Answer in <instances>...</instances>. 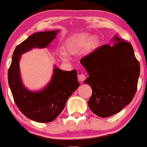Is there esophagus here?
<instances>
[{
	"instance_id": "1",
	"label": "esophagus",
	"mask_w": 147,
	"mask_h": 147,
	"mask_svg": "<svg viewBox=\"0 0 147 147\" xmlns=\"http://www.w3.org/2000/svg\"><path fill=\"white\" fill-rule=\"evenodd\" d=\"M86 75L84 74H80L78 75V80H80V82H84V80H86Z\"/></svg>"
}]
</instances>
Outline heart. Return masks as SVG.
<instances>
[{
    "instance_id": "b5f03b06",
    "label": "heart",
    "mask_w": 147,
    "mask_h": 147,
    "mask_svg": "<svg viewBox=\"0 0 147 147\" xmlns=\"http://www.w3.org/2000/svg\"><path fill=\"white\" fill-rule=\"evenodd\" d=\"M98 40L96 37L90 39L87 34H82L76 37H71L65 44V49L69 52H76L84 49L86 45L90 47H94L98 45Z\"/></svg>"
}]
</instances>
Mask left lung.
I'll list each match as a JSON object with an SVG mask.
<instances>
[{"instance_id":"obj_1","label":"left lung","mask_w":147,"mask_h":147,"mask_svg":"<svg viewBox=\"0 0 147 147\" xmlns=\"http://www.w3.org/2000/svg\"><path fill=\"white\" fill-rule=\"evenodd\" d=\"M112 41L117 43L100 46L80 60L89 74L84 82L92 90L88 106L101 118L116 114L131 102L140 75L131 44L116 36Z\"/></svg>"}]
</instances>
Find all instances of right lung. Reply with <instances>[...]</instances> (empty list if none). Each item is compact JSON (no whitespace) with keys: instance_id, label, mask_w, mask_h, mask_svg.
I'll use <instances>...</instances> for the list:
<instances>
[{"instance_id":"add662e5","label":"right lung","mask_w":147,"mask_h":147,"mask_svg":"<svg viewBox=\"0 0 147 147\" xmlns=\"http://www.w3.org/2000/svg\"><path fill=\"white\" fill-rule=\"evenodd\" d=\"M59 30L31 35L15 48L8 71V81L14 100L20 111L29 119L46 123L53 121L61 114L66 102L80 86L77 71H63L54 67L49 84L39 92L25 88L20 75L21 55L33 48L46 47L55 39Z\"/></svg>"}]
</instances>
